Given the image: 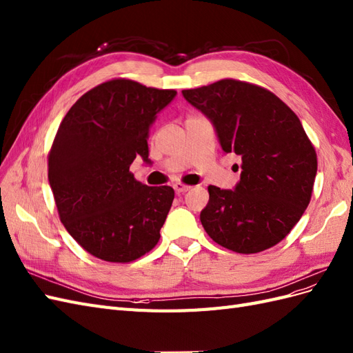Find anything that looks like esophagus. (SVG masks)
Returning <instances> with one entry per match:
<instances>
[{"label":"esophagus","instance_id":"obj_1","mask_svg":"<svg viewBox=\"0 0 353 353\" xmlns=\"http://www.w3.org/2000/svg\"><path fill=\"white\" fill-rule=\"evenodd\" d=\"M173 189H174V192H176L177 195H180V194L188 192V190L190 189V186L183 185V183H174V185H173Z\"/></svg>","mask_w":353,"mask_h":353}]
</instances>
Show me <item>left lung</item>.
<instances>
[{
    "mask_svg": "<svg viewBox=\"0 0 353 353\" xmlns=\"http://www.w3.org/2000/svg\"><path fill=\"white\" fill-rule=\"evenodd\" d=\"M183 97L213 124L223 152L243 161L234 189L208 186L199 219L219 245L243 254L276 245L309 205L316 152L297 115L269 90L236 79Z\"/></svg>",
    "mask_w": 353,
    "mask_h": 353,
    "instance_id": "8db88e82",
    "label": "left lung"
}]
</instances>
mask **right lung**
<instances>
[{"label":"right lung","mask_w":353,"mask_h":353,"mask_svg":"<svg viewBox=\"0 0 353 353\" xmlns=\"http://www.w3.org/2000/svg\"><path fill=\"white\" fill-rule=\"evenodd\" d=\"M132 79H110L79 97L60 123L48 154V182L63 226L90 254L127 263L159 241L174 199L130 173L136 157L150 164L148 137L176 97Z\"/></svg>","instance_id":"add662e5"}]
</instances>
